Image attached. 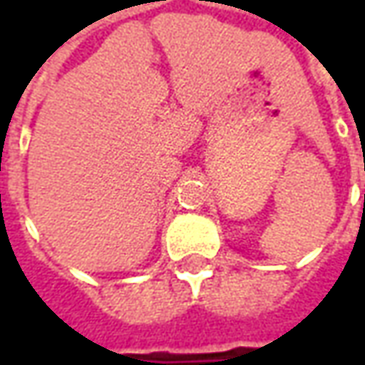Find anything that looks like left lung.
<instances>
[{"mask_svg":"<svg viewBox=\"0 0 365 365\" xmlns=\"http://www.w3.org/2000/svg\"><path fill=\"white\" fill-rule=\"evenodd\" d=\"M364 201H365V195H364Z\"/></svg>","mask_w":365,"mask_h":365,"instance_id":"left-lung-1","label":"left lung"}]
</instances>
